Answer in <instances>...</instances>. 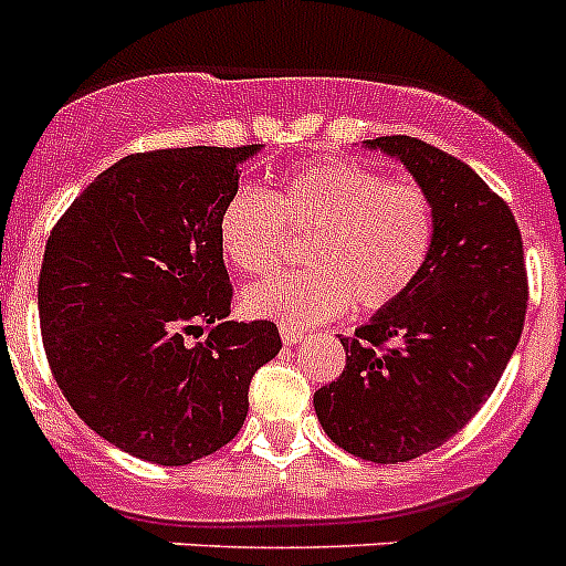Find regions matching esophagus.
I'll use <instances>...</instances> for the list:
<instances>
[{
    "mask_svg": "<svg viewBox=\"0 0 566 566\" xmlns=\"http://www.w3.org/2000/svg\"><path fill=\"white\" fill-rule=\"evenodd\" d=\"M280 339H283V345H300V342L305 339L303 331H292V328H280Z\"/></svg>",
    "mask_w": 566,
    "mask_h": 566,
    "instance_id": "34e87169",
    "label": "esophagus"
}]
</instances>
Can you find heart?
I'll list each match as a JSON object with an SVG mask.
<instances>
[{"label":"heart","instance_id":"obj_1","mask_svg":"<svg viewBox=\"0 0 566 566\" xmlns=\"http://www.w3.org/2000/svg\"><path fill=\"white\" fill-rule=\"evenodd\" d=\"M289 230L308 232V269L243 289L252 319L305 331L331 323L350 303L378 311L421 277L434 243V207L412 181L345 157H325L292 170L277 193L241 188L219 212V249L238 274L277 266Z\"/></svg>","mask_w":566,"mask_h":566}]
</instances>
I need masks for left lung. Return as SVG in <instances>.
I'll return each mask as SVG.
<instances>
[{"label": "left lung", "instance_id": "left-lung-1", "mask_svg": "<svg viewBox=\"0 0 566 566\" xmlns=\"http://www.w3.org/2000/svg\"><path fill=\"white\" fill-rule=\"evenodd\" d=\"M434 207L432 255L403 297L342 339L345 370L314 392L325 434L373 463L432 452L489 401L522 336L527 274L505 201L460 159L415 137L365 139Z\"/></svg>", "mask_w": 566, "mask_h": 566}]
</instances>
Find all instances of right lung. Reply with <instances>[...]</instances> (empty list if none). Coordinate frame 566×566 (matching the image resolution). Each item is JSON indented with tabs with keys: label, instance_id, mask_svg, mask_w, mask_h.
<instances>
[{
	"label": "right lung",
	"instance_id": "obj_1",
	"mask_svg": "<svg viewBox=\"0 0 566 566\" xmlns=\"http://www.w3.org/2000/svg\"><path fill=\"white\" fill-rule=\"evenodd\" d=\"M261 148L132 154L86 185L46 241L50 370L81 421L132 458L188 465L219 452L247 421L255 370L280 354L274 323L227 319L219 249L221 207Z\"/></svg>",
	"mask_w": 566,
	"mask_h": 566
}]
</instances>
